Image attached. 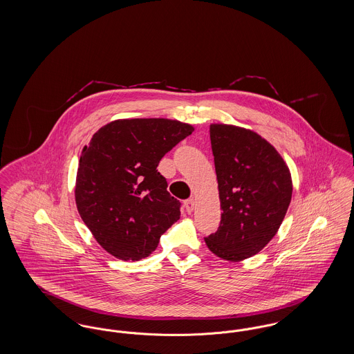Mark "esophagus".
Returning a JSON list of instances; mask_svg holds the SVG:
<instances>
[{
	"instance_id": "1",
	"label": "esophagus",
	"mask_w": 354,
	"mask_h": 354,
	"mask_svg": "<svg viewBox=\"0 0 354 354\" xmlns=\"http://www.w3.org/2000/svg\"><path fill=\"white\" fill-rule=\"evenodd\" d=\"M185 212L191 214V212L194 211V208H195V201H194V199H188V201H185Z\"/></svg>"
}]
</instances>
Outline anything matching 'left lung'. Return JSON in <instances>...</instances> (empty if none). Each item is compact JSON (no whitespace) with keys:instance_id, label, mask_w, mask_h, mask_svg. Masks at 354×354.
Instances as JSON below:
<instances>
[{"instance_id":"obj_1","label":"left lung","mask_w":354,"mask_h":354,"mask_svg":"<svg viewBox=\"0 0 354 354\" xmlns=\"http://www.w3.org/2000/svg\"><path fill=\"white\" fill-rule=\"evenodd\" d=\"M211 147L219 188V230L205 237L208 250L227 261L260 252L277 234L292 199L286 160L250 129L211 123Z\"/></svg>"}]
</instances>
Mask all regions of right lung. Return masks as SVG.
Instances as JSON below:
<instances>
[{
  "instance_id": "add662e5",
  "label": "right lung",
  "mask_w": 354,
  "mask_h": 354,
  "mask_svg": "<svg viewBox=\"0 0 354 354\" xmlns=\"http://www.w3.org/2000/svg\"><path fill=\"white\" fill-rule=\"evenodd\" d=\"M192 131L176 119H115L82 149L75 204L106 252L124 261L145 259L180 219V203L156 167Z\"/></svg>"
}]
</instances>
